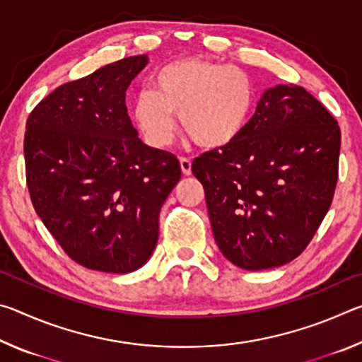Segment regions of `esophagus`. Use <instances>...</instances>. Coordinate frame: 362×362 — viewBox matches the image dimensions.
<instances>
[{"label": "esophagus", "instance_id": "1", "mask_svg": "<svg viewBox=\"0 0 362 362\" xmlns=\"http://www.w3.org/2000/svg\"><path fill=\"white\" fill-rule=\"evenodd\" d=\"M180 169H182V174L183 175H192V159L182 156L180 159Z\"/></svg>", "mask_w": 362, "mask_h": 362}]
</instances>
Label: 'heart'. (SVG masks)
<instances>
[{
	"label": "heart",
	"instance_id": "heart-1",
	"mask_svg": "<svg viewBox=\"0 0 362 362\" xmlns=\"http://www.w3.org/2000/svg\"><path fill=\"white\" fill-rule=\"evenodd\" d=\"M254 105L249 75L233 65L185 57L164 65L134 102L132 118L151 146L164 148L175 134L174 115L182 131L206 150L236 142L246 129Z\"/></svg>",
	"mask_w": 362,
	"mask_h": 362
}]
</instances>
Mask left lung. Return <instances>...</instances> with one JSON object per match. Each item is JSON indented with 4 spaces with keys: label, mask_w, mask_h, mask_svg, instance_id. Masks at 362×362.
Segmentation results:
<instances>
[{
    "label": "left lung",
    "mask_w": 362,
    "mask_h": 362,
    "mask_svg": "<svg viewBox=\"0 0 362 362\" xmlns=\"http://www.w3.org/2000/svg\"><path fill=\"white\" fill-rule=\"evenodd\" d=\"M340 127L296 84L267 89L236 142L192 164L214 240L243 269L286 265L303 252L332 203Z\"/></svg>",
    "instance_id": "8db88e82"
}]
</instances>
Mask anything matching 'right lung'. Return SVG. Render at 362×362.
<instances>
[{
    "mask_svg": "<svg viewBox=\"0 0 362 362\" xmlns=\"http://www.w3.org/2000/svg\"><path fill=\"white\" fill-rule=\"evenodd\" d=\"M146 64L145 54L127 57L59 86L27 119L35 211L71 260L103 273L148 262L180 180L179 159L145 145L127 115L126 90Z\"/></svg>",
    "mask_w": 362,
    "mask_h": 362,
    "instance_id": "obj_1",
    "label": "right lung"
}]
</instances>
